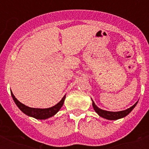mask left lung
<instances>
[{
  "instance_id": "obj_1",
  "label": "left lung",
  "mask_w": 149,
  "mask_h": 149,
  "mask_svg": "<svg viewBox=\"0 0 149 149\" xmlns=\"http://www.w3.org/2000/svg\"><path fill=\"white\" fill-rule=\"evenodd\" d=\"M138 104V101L135 103V104L132 106L130 108L127 109V110H125V111H117V112H113V111H104V110H102V109L99 108L97 105L95 104V103L93 102V100H92V105H93V107L94 109V111L98 113V115L101 118H104L105 119H107V120H118V119H120V118H125V116H127L128 113L131 112V111L133 110V109L135 107V106Z\"/></svg>"
}]
</instances>
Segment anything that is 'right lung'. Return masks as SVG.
I'll list each match as a JSON object with an SVG mask.
<instances>
[{"label": "right lung", "instance_id": "1", "mask_svg": "<svg viewBox=\"0 0 149 149\" xmlns=\"http://www.w3.org/2000/svg\"><path fill=\"white\" fill-rule=\"evenodd\" d=\"M10 93H11V96H12V98L15 104L23 113L29 116V117H32V118L38 119V120H45V119L49 118L55 115L63 107V104H64V100L65 99V95L58 104H56L55 106L52 107H49V108H32V107H29L22 104L19 100H17L11 91H10Z\"/></svg>", "mask_w": 149, "mask_h": 149}]
</instances>
